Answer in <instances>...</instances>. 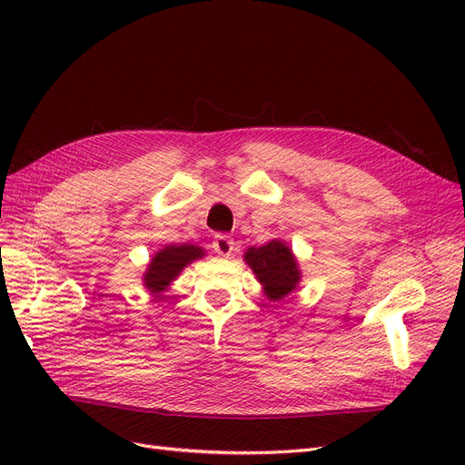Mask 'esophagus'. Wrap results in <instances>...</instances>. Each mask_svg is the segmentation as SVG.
<instances>
[{
	"mask_svg": "<svg viewBox=\"0 0 465 465\" xmlns=\"http://www.w3.org/2000/svg\"><path fill=\"white\" fill-rule=\"evenodd\" d=\"M213 250L217 252V254H221V256H231L232 254V250H234V241L231 236H227V234H217L215 238H213Z\"/></svg>",
	"mask_w": 465,
	"mask_h": 465,
	"instance_id": "esophagus-1",
	"label": "esophagus"
}]
</instances>
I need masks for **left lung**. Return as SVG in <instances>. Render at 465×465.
I'll list each match as a JSON object with an SVG mask.
<instances>
[{"mask_svg":"<svg viewBox=\"0 0 465 465\" xmlns=\"http://www.w3.org/2000/svg\"><path fill=\"white\" fill-rule=\"evenodd\" d=\"M244 260L256 273L270 301L285 299L289 292L297 289L302 277L292 250L281 241H272L260 248H248Z\"/></svg>","mask_w":465,"mask_h":465,"instance_id":"left-lung-1","label":"left lung"}]
</instances>
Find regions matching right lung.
I'll list each match as a JSON object with an SVG mask.
<instances>
[{"label":"right lung","instance_id":"obj_1","mask_svg":"<svg viewBox=\"0 0 465 465\" xmlns=\"http://www.w3.org/2000/svg\"><path fill=\"white\" fill-rule=\"evenodd\" d=\"M203 248L193 244L164 246L147 265V272L143 275L145 289L157 299H163L161 292L168 289V285L180 275V272L193 260L203 258Z\"/></svg>","mask_w":465,"mask_h":465}]
</instances>
